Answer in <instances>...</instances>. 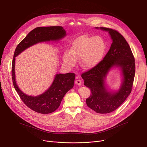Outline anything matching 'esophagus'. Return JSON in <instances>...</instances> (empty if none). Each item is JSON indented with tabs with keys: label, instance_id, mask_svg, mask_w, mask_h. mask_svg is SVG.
Returning <instances> with one entry per match:
<instances>
[{
	"label": "esophagus",
	"instance_id": "obj_1",
	"mask_svg": "<svg viewBox=\"0 0 147 147\" xmlns=\"http://www.w3.org/2000/svg\"><path fill=\"white\" fill-rule=\"evenodd\" d=\"M75 83H76V84H78V86H80L81 84H82V82H81V80H79V79H78V80H76V81H75Z\"/></svg>",
	"mask_w": 147,
	"mask_h": 147
}]
</instances>
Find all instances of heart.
<instances>
[{"instance_id":"heart-1","label":"heart","mask_w":147,"mask_h":147,"mask_svg":"<svg viewBox=\"0 0 147 147\" xmlns=\"http://www.w3.org/2000/svg\"><path fill=\"white\" fill-rule=\"evenodd\" d=\"M104 40L99 36L82 35L72 42L70 51L64 52L63 61L66 64L73 66L77 59L84 69L96 67L101 61L105 51Z\"/></svg>"}]
</instances>
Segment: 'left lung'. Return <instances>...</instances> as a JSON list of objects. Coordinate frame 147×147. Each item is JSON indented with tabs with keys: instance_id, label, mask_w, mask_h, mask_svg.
<instances>
[{
	"instance_id": "left-lung-1",
	"label": "left lung",
	"mask_w": 147,
	"mask_h": 147,
	"mask_svg": "<svg viewBox=\"0 0 147 147\" xmlns=\"http://www.w3.org/2000/svg\"><path fill=\"white\" fill-rule=\"evenodd\" d=\"M96 28H99L96 27ZM99 28L109 33L113 42L104 59L90 70L83 73L82 78L84 85L91 91L86 99L88 107L97 113H110L124 102L132 89L135 74V58L126 39L117 31L101 27ZM114 66L119 67L123 76L119 89L115 92L106 89L105 79Z\"/></svg>"
}]
</instances>
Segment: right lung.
Here are the masks:
<instances>
[{
  "mask_svg": "<svg viewBox=\"0 0 147 147\" xmlns=\"http://www.w3.org/2000/svg\"><path fill=\"white\" fill-rule=\"evenodd\" d=\"M66 35V32L61 26L38 27L27 35L15 49L12 63V78L15 89L20 98L28 108L41 114H49L55 111L59 107L64 95L74 86L75 74H57L50 88L43 94L36 96H29L22 92L15 80V57L20 53L36 43L58 40Z\"/></svg>",
  "mask_w": 147,
  "mask_h": 147,
  "instance_id": "right-lung-1",
  "label": "right lung"
}]
</instances>
